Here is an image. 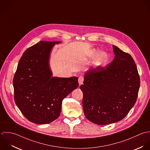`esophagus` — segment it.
I'll use <instances>...</instances> for the list:
<instances>
[{
  "mask_svg": "<svg viewBox=\"0 0 150 150\" xmlns=\"http://www.w3.org/2000/svg\"><path fill=\"white\" fill-rule=\"evenodd\" d=\"M78 81H79V86L81 85V84L83 83V81H84V77H83L82 76H80V77H79V80H78Z\"/></svg>",
  "mask_w": 150,
  "mask_h": 150,
  "instance_id": "obj_1",
  "label": "esophagus"
}]
</instances>
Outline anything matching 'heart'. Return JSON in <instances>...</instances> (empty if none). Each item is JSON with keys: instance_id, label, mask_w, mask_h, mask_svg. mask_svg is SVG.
I'll return each instance as SVG.
<instances>
[{"instance_id": "1", "label": "heart", "mask_w": 150, "mask_h": 150, "mask_svg": "<svg viewBox=\"0 0 150 150\" xmlns=\"http://www.w3.org/2000/svg\"><path fill=\"white\" fill-rule=\"evenodd\" d=\"M88 57L90 59H96L94 60L93 64L95 67H98L105 65L109 59V56L106 52H100L97 49H92L89 51Z\"/></svg>"}]
</instances>
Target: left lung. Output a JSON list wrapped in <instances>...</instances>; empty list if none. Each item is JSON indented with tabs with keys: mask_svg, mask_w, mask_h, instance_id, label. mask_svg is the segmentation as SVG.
<instances>
[{
	"mask_svg": "<svg viewBox=\"0 0 150 150\" xmlns=\"http://www.w3.org/2000/svg\"><path fill=\"white\" fill-rule=\"evenodd\" d=\"M113 50V61L105 68L87 70L80 87L85 116L99 125L123 119L134 105L140 85L132 57L115 45Z\"/></svg>",
	"mask_w": 150,
	"mask_h": 150,
	"instance_id": "8db88e82",
	"label": "left lung"
}]
</instances>
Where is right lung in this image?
Here are the masks:
<instances>
[{
    "label": "right lung",
    "mask_w": 150,
    "mask_h": 150,
    "mask_svg": "<svg viewBox=\"0 0 150 150\" xmlns=\"http://www.w3.org/2000/svg\"><path fill=\"white\" fill-rule=\"evenodd\" d=\"M59 41H40L25 50L13 79L14 100L30 122L44 125L60 114L63 100L79 86L78 77H53L50 54Z\"/></svg>",
    "instance_id": "1"
}]
</instances>
